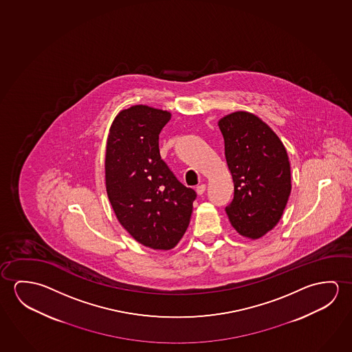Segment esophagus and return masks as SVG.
<instances>
[{"label":"esophagus","mask_w":352,"mask_h":352,"mask_svg":"<svg viewBox=\"0 0 352 352\" xmlns=\"http://www.w3.org/2000/svg\"><path fill=\"white\" fill-rule=\"evenodd\" d=\"M206 188H207L206 184H201V186H198V187L195 188V192H197V195H201L206 192Z\"/></svg>","instance_id":"obj_1"}]
</instances>
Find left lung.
Returning <instances> with one entry per match:
<instances>
[{
    "label": "left lung",
    "mask_w": 352,
    "mask_h": 352,
    "mask_svg": "<svg viewBox=\"0 0 352 352\" xmlns=\"http://www.w3.org/2000/svg\"><path fill=\"white\" fill-rule=\"evenodd\" d=\"M234 199L225 208L243 237L257 240L279 223L291 193L290 162L273 129L251 112L220 118Z\"/></svg>",
    "instance_id": "8db88e82"
}]
</instances>
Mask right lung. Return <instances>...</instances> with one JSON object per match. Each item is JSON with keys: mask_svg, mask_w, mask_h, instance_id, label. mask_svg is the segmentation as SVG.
Returning <instances> with one entry per match:
<instances>
[{"mask_svg": "<svg viewBox=\"0 0 352 352\" xmlns=\"http://www.w3.org/2000/svg\"><path fill=\"white\" fill-rule=\"evenodd\" d=\"M171 113L134 105L118 112L107 137L105 184L120 223L134 240L168 251L190 225L195 190L175 177L159 151Z\"/></svg>", "mask_w": 352, "mask_h": 352, "instance_id": "1", "label": "right lung"}]
</instances>
